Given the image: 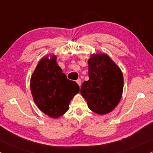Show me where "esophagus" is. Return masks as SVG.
Wrapping results in <instances>:
<instances>
[{
	"instance_id": "34e87169",
	"label": "esophagus",
	"mask_w": 153,
	"mask_h": 153,
	"mask_svg": "<svg viewBox=\"0 0 153 153\" xmlns=\"http://www.w3.org/2000/svg\"><path fill=\"white\" fill-rule=\"evenodd\" d=\"M76 83L78 84L79 86H81V84H82V81H81L80 79H79L76 80Z\"/></svg>"
}]
</instances>
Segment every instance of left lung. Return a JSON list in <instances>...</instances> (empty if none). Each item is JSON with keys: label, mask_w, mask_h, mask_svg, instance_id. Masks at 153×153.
Returning a JSON list of instances; mask_svg holds the SVG:
<instances>
[{"label": "left lung", "mask_w": 153, "mask_h": 153, "mask_svg": "<svg viewBox=\"0 0 153 153\" xmlns=\"http://www.w3.org/2000/svg\"><path fill=\"white\" fill-rule=\"evenodd\" d=\"M88 64L89 79L83 82L81 94L90 110L99 115L108 114L121 99L122 71L106 54H92Z\"/></svg>", "instance_id": "8db88e82"}]
</instances>
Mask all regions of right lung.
Listing matches in <instances>:
<instances>
[{"label": "right lung", "instance_id": "obj_1", "mask_svg": "<svg viewBox=\"0 0 153 153\" xmlns=\"http://www.w3.org/2000/svg\"><path fill=\"white\" fill-rule=\"evenodd\" d=\"M56 56H44L31 76L30 89L35 103L43 113L57 118L69 109L71 100L79 86L68 79L56 62Z\"/></svg>", "mask_w": 153, "mask_h": 153}]
</instances>
